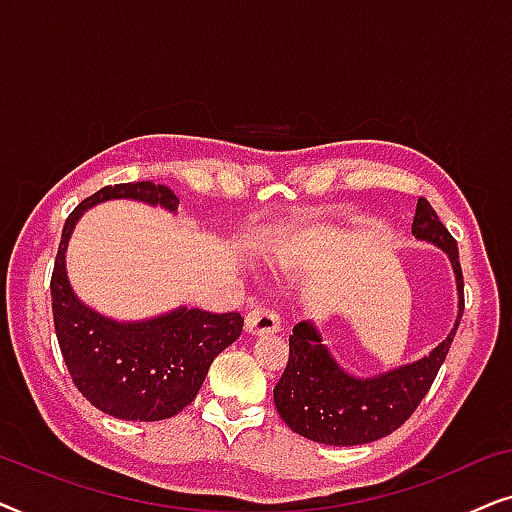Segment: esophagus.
I'll list each match as a JSON object with an SVG mask.
<instances>
[{
  "instance_id": "1",
  "label": "esophagus",
  "mask_w": 512,
  "mask_h": 512,
  "mask_svg": "<svg viewBox=\"0 0 512 512\" xmlns=\"http://www.w3.org/2000/svg\"><path fill=\"white\" fill-rule=\"evenodd\" d=\"M244 328H247L249 335H272V333H277L282 326H279V317L270 310V307L256 305L247 312Z\"/></svg>"
}]
</instances>
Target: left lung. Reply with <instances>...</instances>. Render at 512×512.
I'll return each mask as SVG.
<instances>
[{"mask_svg": "<svg viewBox=\"0 0 512 512\" xmlns=\"http://www.w3.org/2000/svg\"><path fill=\"white\" fill-rule=\"evenodd\" d=\"M412 235L436 244L450 256L459 293L454 328L424 359L361 380L338 366L310 321H300L289 335V363L275 387L279 417L298 436L338 447L373 443L408 422L429 394L464 314V275L457 240L426 198L417 200Z\"/></svg>", "mask_w": 512, "mask_h": 512, "instance_id": "8db88e82", "label": "left lung"}]
</instances>
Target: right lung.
I'll return each instance as SVG.
<instances>
[{
  "mask_svg": "<svg viewBox=\"0 0 512 512\" xmlns=\"http://www.w3.org/2000/svg\"><path fill=\"white\" fill-rule=\"evenodd\" d=\"M118 198L160 205L167 212L179 207L174 191L153 181L104 186L83 200L67 216L55 256L53 324L76 389L97 410L128 422H158L193 403L212 361L240 338L244 319L237 312L179 307L163 317L121 324L83 305L67 279V242L88 207Z\"/></svg>",
  "mask_w": 512,
  "mask_h": 512,
  "instance_id": "right-lung-1",
  "label": "right lung"
}]
</instances>
